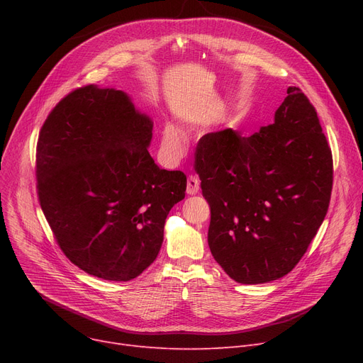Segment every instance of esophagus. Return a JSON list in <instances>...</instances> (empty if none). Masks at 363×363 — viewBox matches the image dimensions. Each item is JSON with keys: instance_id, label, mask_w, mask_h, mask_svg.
<instances>
[{"instance_id": "34e87169", "label": "esophagus", "mask_w": 363, "mask_h": 363, "mask_svg": "<svg viewBox=\"0 0 363 363\" xmlns=\"http://www.w3.org/2000/svg\"><path fill=\"white\" fill-rule=\"evenodd\" d=\"M199 189H200V181H199V178L194 177V175L188 177V181H186V193H188L189 196H194V194L199 193Z\"/></svg>"}]
</instances>
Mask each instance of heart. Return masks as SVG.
I'll use <instances>...</instances> for the list:
<instances>
[{
	"label": "heart",
	"mask_w": 363,
	"mask_h": 363,
	"mask_svg": "<svg viewBox=\"0 0 363 363\" xmlns=\"http://www.w3.org/2000/svg\"><path fill=\"white\" fill-rule=\"evenodd\" d=\"M182 145V135L181 132L172 125H166L162 130V147L166 155L172 156L179 151Z\"/></svg>",
	"instance_id": "heart-1"
}]
</instances>
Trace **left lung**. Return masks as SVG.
<instances>
[{"label":"left lung","instance_id":"1","mask_svg":"<svg viewBox=\"0 0 363 363\" xmlns=\"http://www.w3.org/2000/svg\"><path fill=\"white\" fill-rule=\"evenodd\" d=\"M287 94L272 125L250 137L211 132L197 145L196 170L211 206L208 247L240 284L291 272L330 206L331 148L306 95L296 86Z\"/></svg>","mask_w":363,"mask_h":363}]
</instances>
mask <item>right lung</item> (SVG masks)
Returning <instances> with one entry per match:
<instances>
[{
	"instance_id": "add662e5",
	"label": "right lung",
	"mask_w": 363,
	"mask_h": 363,
	"mask_svg": "<svg viewBox=\"0 0 363 363\" xmlns=\"http://www.w3.org/2000/svg\"><path fill=\"white\" fill-rule=\"evenodd\" d=\"M152 121L129 95L86 85L44 122L36 145L38 197L66 257L107 281H129L156 260L164 220L186 177L148 152Z\"/></svg>"
}]
</instances>
